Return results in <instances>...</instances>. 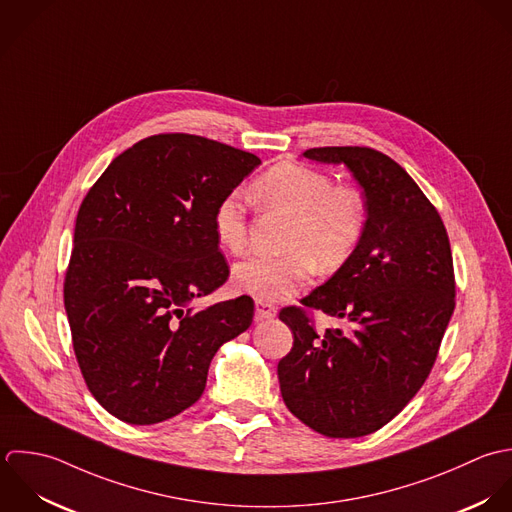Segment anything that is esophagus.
I'll return each instance as SVG.
<instances>
[{
  "label": "esophagus",
  "instance_id": "34e87169",
  "mask_svg": "<svg viewBox=\"0 0 512 512\" xmlns=\"http://www.w3.org/2000/svg\"><path fill=\"white\" fill-rule=\"evenodd\" d=\"M276 316V306L264 300H256V318L258 320H270Z\"/></svg>",
  "mask_w": 512,
  "mask_h": 512
}]
</instances>
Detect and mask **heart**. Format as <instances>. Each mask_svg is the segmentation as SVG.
Here are the masks:
<instances>
[{
	"instance_id": "b5f03b06",
	"label": "heart",
	"mask_w": 512,
	"mask_h": 512,
	"mask_svg": "<svg viewBox=\"0 0 512 512\" xmlns=\"http://www.w3.org/2000/svg\"><path fill=\"white\" fill-rule=\"evenodd\" d=\"M252 196L266 212L290 218L282 256H254L232 272L238 292L256 300H286L304 290L314 270L332 274L355 254L367 228V204L359 188L334 184L326 172L280 163L254 178ZM216 242L230 254L248 246L246 210L236 196H224L212 216Z\"/></svg>"
}]
</instances>
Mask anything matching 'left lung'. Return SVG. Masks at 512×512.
I'll return each mask as SVG.
<instances>
[{
	"label": "left lung",
	"mask_w": 512,
	"mask_h": 512,
	"mask_svg": "<svg viewBox=\"0 0 512 512\" xmlns=\"http://www.w3.org/2000/svg\"><path fill=\"white\" fill-rule=\"evenodd\" d=\"M304 157L353 172L367 228L347 264L280 312L294 334L278 363L280 391L310 429L353 439L387 425L429 377L455 310L451 244L437 208L387 155L320 147ZM312 311L342 326L320 333Z\"/></svg>",
	"instance_id": "1"
}]
</instances>
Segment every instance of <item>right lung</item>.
Segmentation results:
<instances>
[{
	"label": "right lung",
	"instance_id": "1",
	"mask_svg": "<svg viewBox=\"0 0 512 512\" xmlns=\"http://www.w3.org/2000/svg\"><path fill=\"white\" fill-rule=\"evenodd\" d=\"M260 165L252 153L186 133L147 137L83 198L63 300L83 379L131 425L196 403L224 341L250 328L248 296L194 310L228 280L212 216Z\"/></svg>",
	"mask_w": 512,
	"mask_h": 512
}]
</instances>
